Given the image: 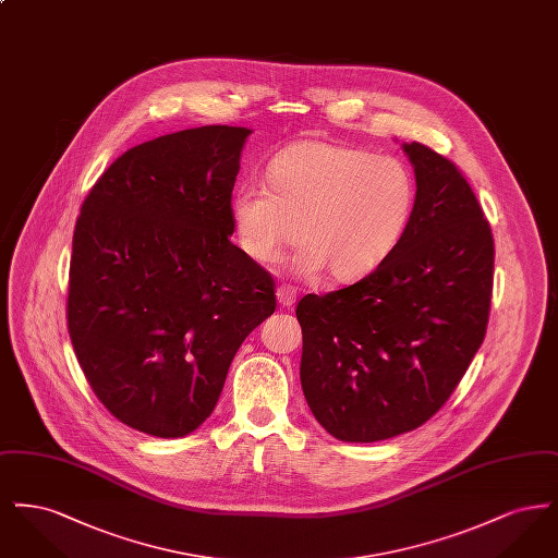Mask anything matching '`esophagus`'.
Returning a JSON list of instances; mask_svg holds the SVG:
<instances>
[{
    "label": "esophagus",
    "instance_id": "esophagus-1",
    "mask_svg": "<svg viewBox=\"0 0 558 558\" xmlns=\"http://www.w3.org/2000/svg\"><path fill=\"white\" fill-rule=\"evenodd\" d=\"M276 299H278V303L282 305V307H292V303H294V299H296V292L289 284H280L278 289H276Z\"/></svg>",
    "mask_w": 558,
    "mask_h": 558
}]
</instances>
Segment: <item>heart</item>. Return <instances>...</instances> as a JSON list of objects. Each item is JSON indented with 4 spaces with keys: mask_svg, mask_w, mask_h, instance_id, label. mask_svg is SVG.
<instances>
[{
    "mask_svg": "<svg viewBox=\"0 0 558 558\" xmlns=\"http://www.w3.org/2000/svg\"><path fill=\"white\" fill-rule=\"evenodd\" d=\"M267 182L234 192L232 219L240 246L257 262H276L299 239L292 269L316 278L326 267L339 282L368 276L403 236L416 180L398 159L307 140L276 155Z\"/></svg>",
    "mask_w": 558,
    "mask_h": 558,
    "instance_id": "obj_1",
    "label": "heart"
}]
</instances>
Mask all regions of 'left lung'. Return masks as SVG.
Here are the masks:
<instances>
[{
    "label": "left lung",
    "mask_w": 558,
    "mask_h": 558,
    "mask_svg": "<svg viewBox=\"0 0 558 558\" xmlns=\"http://www.w3.org/2000/svg\"><path fill=\"white\" fill-rule=\"evenodd\" d=\"M416 175L412 219L360 282L305 294L301 387L332 437L371 444L414 430L451 396L483 343L494 236L451 160L403 144Z\"/></svg>",
    "instance_id": "obj_1"
}]
</instances>
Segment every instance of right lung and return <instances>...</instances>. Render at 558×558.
I'll use <instances>...</instances> for the list:
<instances>
[{"mask_svg": "<svg viewBox=\"0 0 558 558\" xmlns=\"http://www.w3.org/2000/svg\"><path fill=\"white\" fill-rule=\"evenodd\" d=\"M248 135L205 125L133 146L81 207L69 335L108 412L153 437L211 416L242 341L276 310L274 278L230 242Z\"/></svg>", "mask_w": 558, "mask_h": 558, "instance_id": "add662e5", "label": "right lung"}]
</instances>
